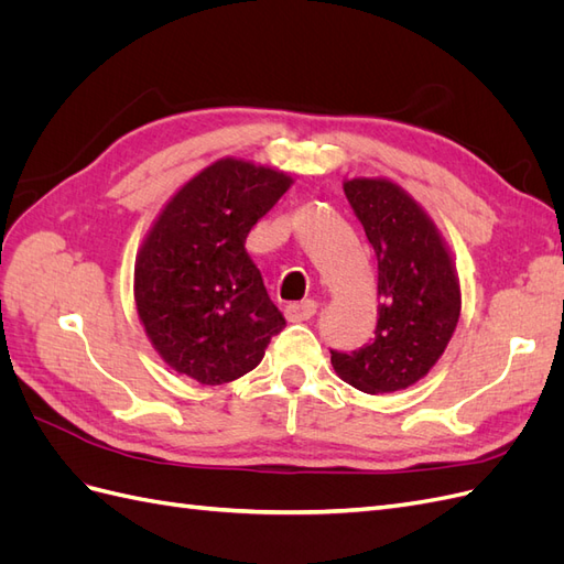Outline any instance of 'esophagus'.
<instances>
[{"mask_svg":"<svg viewBox=\"0 0 564 564\" xmlns=\"http://www.w3.org/2000/svg\"><path fill=\"white\" fill-rule=\"evenodd\" d=\"M317 313V303L315 301H301V303H289L284 308V317L289 322H305L311 319Z\"/></svg>","mask_w":564,"mask_h":564,"instance_id":"esophagus-1","label":"esophagus"}]
</instances>
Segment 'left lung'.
<instances>
[{"label": "left lung", "instance_id": "obj_1", "mask_svg": "<svg viewBox=\"0 0 564 564\" xmlns=\"http://www.w3.org/2000/svg\"><path fill=\"white\" fill-rule=\"evenodd\" d=\"M346 197L379 261V319L352 352L332 350L336 373L362 392L414 386L445 352L460 313L447 245L419 204L386 178H352Z\"/></svg>", "mask_w": 564, "mask_h": 564}]
</instances>
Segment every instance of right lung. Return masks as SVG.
<instances>
[{
	"instance_id": "obj_1",
	"label": "right lung",
	"mask_w": 564,
	"mask_h": 564,
	"mask_svg": "<svg viewBox=\"0 0 564 564\" xmlns=\"http://www.w3.org/2000/svg\"><path fill=\"white\" fill-rule=\"evenodd\" d=\"M292 178L218 160L169 199L135 256V308L162 360L204 386L245 377L284 317L245 249Z\"/></svg>"
}]
</instances>
